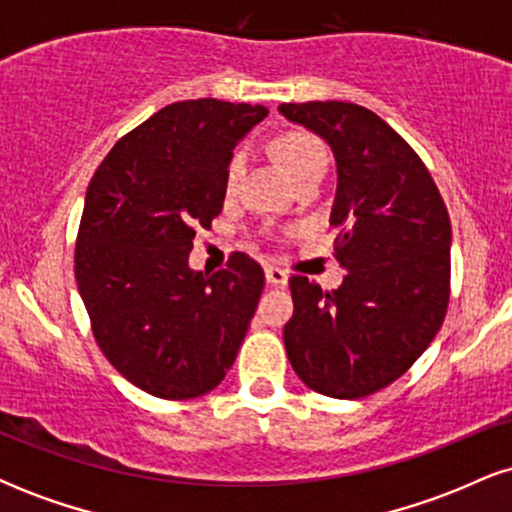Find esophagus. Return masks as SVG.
<instances>
[{"mask_svg":"<svg viewBox=\"0 0 512 512\" xmlns=\"http://www.w3.org/2000/svg\"><path fill=\"white\" fill-rule=\"evenodd\" d=\"M264 276H267V284L272 286H286V281H289V274L279 267H264Z\"/></svg>","mask_w":512,"mask_h":512,"instance_id":"esophagus-1","label":"esophagus"}]
</instances>
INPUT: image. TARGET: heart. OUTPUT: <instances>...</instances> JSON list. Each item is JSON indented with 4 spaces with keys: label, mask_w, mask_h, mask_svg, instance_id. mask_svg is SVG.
Returning <instances> with one entry per match:
<instances>
[{
    "label": "heart",
    "mask_w": 512,
    "mask_h": 512,
    "mask_svg": "<svg viewBox=\"0 0 512 512\" xmlns=\"http://www.w3.org/2000/svg\"><path fill=\"white\" fill-rule=\"evenodd\" d=\"M274 156L279 158L281 166L293 180H301L303 175L313 173V170H325L327 151L315 134L305 132V129H291L276 137ZM245 170V151H236L226 166V190L233 192L238 187L240 178Z\"/></svg>",
    "instance_id": "1"
}]
</instances>
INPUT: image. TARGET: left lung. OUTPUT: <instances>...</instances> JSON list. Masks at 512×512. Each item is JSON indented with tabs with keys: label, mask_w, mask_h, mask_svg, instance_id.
<instances>
[{
	"label": "left lung",
	"mask_w": 512,
	"mask_h": 512,
	"mask_svg": "<svg viewBox=\"0 0 512 512\" xmlns=\"http://www.w3.org/2000/svg\"><path fill=\"white\" fill-rule=\"evenodd\" d=\"M337 158L332 226L344 284L291 276L286 354L310 390L361 399L404 375L433 342L450 301V216L419 154L356 103H281Z\"/></svg>",
	"instance_id": "obj_1"
}]
</instances>
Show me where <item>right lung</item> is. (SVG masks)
<instances>
[{
    "label": "right lung",
    "instance_id": "obj_1",
    "mask_svg": "<svg viewBox=\"0 0 512 512\" xmlns=\"http://www.w3.org/2000/svg\"><path fill=\"white\" fill-rule=\"evenodd\" d=\"M267 113L216 98L170 103L125 134L88 182L76 284L105 358L149 395H207L236 361L262 267L233 252L207 276L187 257L197 228L221 214L233 149Z\"/></svg>",
    "mask_w": 512,
    "mask_h": 512
}]
</instances>
